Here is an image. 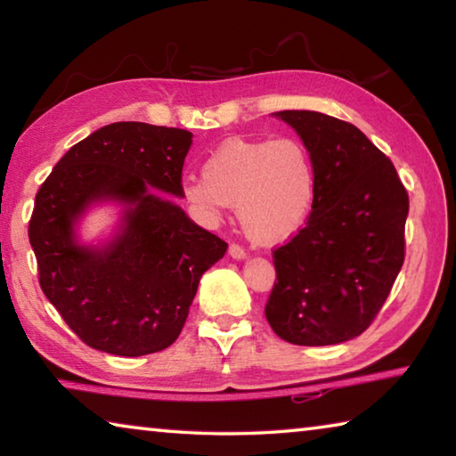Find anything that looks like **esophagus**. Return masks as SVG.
I'll use <instances>...</instances> for the list:
<instances>
[{
	"label": "esophagus",
	"instance_id": "obj_1",
	"mask_svg": "<svg viewBox=\"0 0 456 456\" xmlns=\"http://www.w3.org/2000/svg\"><path fill=\"white\" fill-rule=\"evenodd\" d=\"M229 256L233 257V259H243L247 253H245V249L241 245H237V243H231L229 245Z\"/></svg>",
	"mask_w": 456,
	"mask_h": 456
}]
</instances>
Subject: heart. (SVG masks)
<instances>
[{"label":"heart","instance_id":"b5f03b06","mask_svg":"<svg viewBox=\"0 0 456 456\" xmlns=\"http://www.w3.org/2000/svg\"><path fill=\"white\" fill-rule=\"evenodd\" d=\"M318 179L310 151L296 138H231L205 160L203 176L183 181V197L207 221L237 209L257 245L281 243L310 217Z\"/></svg>","mask_w":456,"mask_h":456}]
</instances>
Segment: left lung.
<instances>
[{
  "label": "left lung",
  "mask_w": 456,
  "mask_h": 456,
  "mask_svg": "<svg viewBox=\"0 0 456 456\" xmlns=\"http://www.w3.org/2000/svg\"><path fill=\"white\" fill-rule=\"evenodd\" d=\"M277 117L302 136L318 189L305 225L273 249L265 318L289 344L346 342L374 322L404 264L408 192L350 122L312 110Z\"/></svg>",
  "instance_id": "obj_1"
}]
</instances>
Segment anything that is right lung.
I'll list each match as a JSON object with an SVG mask.
<instances>
[{
  "mask_svg": "<svg viewBox=\"0 0 456 456\" xmlns=\"http://www.w3.org/2000/svg\"><path fill=\"white\" fill-rule=\"evenodd\" d=\"M192 134L144 122L102 126L58 160L36 195L28 237L40 288L90 348L136 358L179 338L199 280L227 243L195 225L183 197ZM98 198L129 203L123 233L104 250L75 243L73 223Z\"/></svg>",
  "mask_w": 456,
  "mask_h": 456,
  "instance_id": "1",
  "label": "right lung"
}]
</instances>
